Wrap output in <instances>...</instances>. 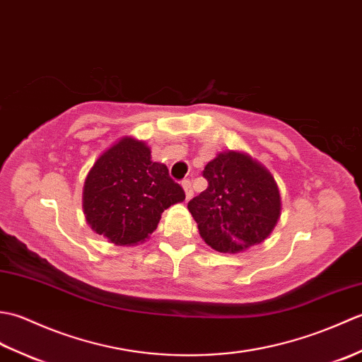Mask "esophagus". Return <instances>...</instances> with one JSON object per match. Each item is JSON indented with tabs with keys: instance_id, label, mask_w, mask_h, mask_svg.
Here are the masks:
<instances>
[{
	"instance_id": "obj_1",
	"label": "esophagus",
	"mask_w": 362,
	"mask_h": 362,
	"mask_svg": "<svg viewBox=\"0 0 362 362\" xmlns=\"http://www.w3.org/2000/svg\"><path fill=\"white\" fill-rule=\"evenodd\" d=\"M182 188H183V191H185L187 201H189V199L193 197V189H191V182H189L188 179L183 180V182H182Z\"/></svg>"
}]
</instances>
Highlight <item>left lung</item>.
I'll return each mask as SVG.
<instances>
[{"label":"left lung","mask_w":362,"mask_h":362,"mask_svg":"<svg viewBox=\"0 0 362 362\" xmlns=\"http://www.w3.org/2000/svg\"><path fill=\"white\" fill-rule=\"evenodd\" d=\"M209 187L188 210L211 249L238 253L267 240L281 214V196L269 169L241 151L216 153L205 165Z\"/></svg>","instance_id":"8db88e82"}]
</instances>
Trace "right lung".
I'll return each instance as SVG.
<instances>
[{
  "mask_svg": "<svg viewBox=\"0 0 362 362\" xmlns=\"http://www.w3.org/2000/svg\"><path fill=\"white\" fill-rule=\"evenodd\" d=\"M183 201L166 165L152 161L149 146L134 136L119 138L96 158L82 189L87 224L117 245L149 240L161 213Z\"/></svg>",
  "mask_w": 362,
  "mask_h": 362,
  "instance_id": "add662e5",
  "label": "right lung"
}]
</instances>
